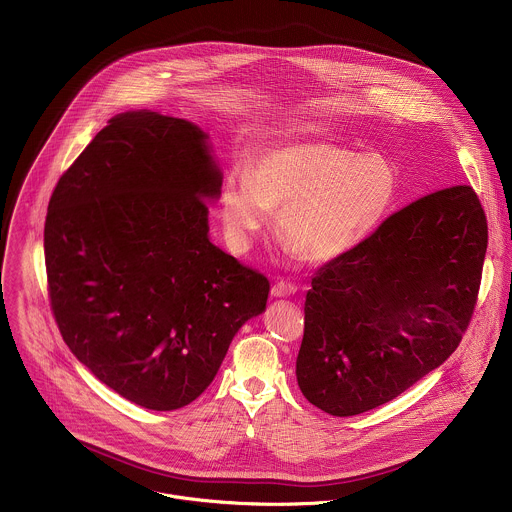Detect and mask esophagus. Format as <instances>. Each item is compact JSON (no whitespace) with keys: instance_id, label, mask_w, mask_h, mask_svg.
Here are the masks:
<instances>
[{"instance_id":"obj_1","label":"esophagus","mask_w":512,"mask_h":512,"mask_svg":"<svg viewBox=\"0 0 512 512\" xmlns=\"http://www.w3.org/2000/svg\"><path fill=\"white\" fill-rule=\"evenodd\" d=\"M295 286L293 284H288V282H278V284H274L272 286V295L274 297H290L295 293Z\"/></svg>"}]
</instances>
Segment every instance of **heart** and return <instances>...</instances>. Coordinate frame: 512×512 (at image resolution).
<instances>
[{
  "mask_svg": "<svg viewBox=\"0 0 512 512\" xmlns=\"http://www.w3.org/2000/svg\"><path fill=\"white\" fill-rule=\"evenodd\" d=\"M396 167L382 155L325 140L264 147L252 169H232L220 187V219L244 250L280 212L278 234L295 254L325 264L355 250L390 213Z\"/></svg>",
  "mask_w": 512,
  "mask_h": 512,
  "instance_id": "heart-1",
  "label": "heart"
}]
</instances>
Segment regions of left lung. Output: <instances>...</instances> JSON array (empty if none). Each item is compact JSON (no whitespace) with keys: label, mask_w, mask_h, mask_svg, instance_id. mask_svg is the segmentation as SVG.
I'll list each match as a JSON object with an SVG mask.
<instances>
[{"label":"left lung","mask_w":512,"mask_h":512,"mask_svg":"<svg viewBox=\"0 0 512 512\" xmlns=\"http://www.w3.org/2000/svg\"><path fill=\"white\" fill-rule=\"evenodd\" d=\"M487 219L475 191L430 193L327 262L305 297L303 396L339 418L378 408L457 349L475 309Z\"/></svg>","instance_id":"obj_1"}]
</instances>
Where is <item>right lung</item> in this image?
Masks as SVG:
<instances>
[{
    "mask_svg": "<svg viewBox=\"0 0 512 512\" xmlns=\"http://www.w3.org/2000/svg\"><path fill=\"white\" fill-rule=\"evenodd\" d=\"M222 171L197 124L116 114L59 179L45 220L51 307L74 357L157 412L199 398L268 280L209 238Z\"/></svg>",
    "mask_w": 512,
    "mask_h": 512,
    "instance_id": "add662e5",
    "label": "right lung"
}]
</instances>
